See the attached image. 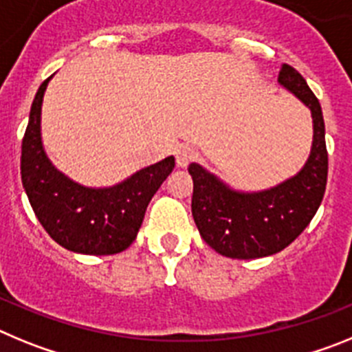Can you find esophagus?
<instances>
[{
  "label": "esophagus",
  "mask_w": 352,
  "mask_h": 352,
  "mask_svg": "<svg viewBox=\"0 0 352 352\" xmlns=\"http://www.w3.org/2000/svg\"><path fill=\"white\" fill-rule=\"evenodd\" d=\"M195 157H197V151L190 144H182L176 149V164L179 167H186L190 162L195 160Z\"/></svg>",
  "instance_id": "obj_1"
}]
</instances>
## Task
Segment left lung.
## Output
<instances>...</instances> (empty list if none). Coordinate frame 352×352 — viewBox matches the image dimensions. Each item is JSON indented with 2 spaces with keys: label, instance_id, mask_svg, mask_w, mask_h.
I'll list each match as a JSON object with an SVG mask.
<instances>
[{
  "label": "left lung",
  "instance_id": "obj_1",
  "mask_svg": "<svg viewBox=\"0 0 352 352\" xmlns=\"http://www.w3.org/2000/svg\"><path fill=\"white\" fill-rule=\"evenodd\" d=\"M278 82L294 93L314 118L312 153L294 178L270 190L241 194L197 164L188 166L194 179L195 226L213 250L232 259H257L284 250L305 231L324 197L328 151L321 104L291 65H282Z\"/></svg>",
  "mask_w": 352,
  "mask_h": 352
}]
</instances>
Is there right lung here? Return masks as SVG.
Returning a JSON list of instances; mask_svg holds the SVG:
<instances>
[{"label":"right lung","mask_w":352,"mask_h":352,"mask_svg":"<svg viewBox=\"0 0 352 352\" xmlns=\"http://www.w3.org/2000/svg\"><path fill=\"white\" fill-rule=\"evenodd\" d=\"M51 77L40 84L23 138L21 178L30 204L47 234L67 250L111 256L132 245L146 208L174 169V157L141 169L111 188H86L65 178L45 157L40 111Z\"/></svg>","instance_id":"obj_1"}]
</instances>
